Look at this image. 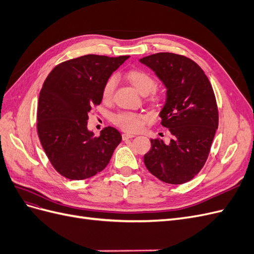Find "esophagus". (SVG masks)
I'll use <instances>...</instances> for the list:
<instances>
[{
    "instance_id": "esophagus-1",
    "label": "esophagus",
    "mask_w": 254,
    "mask_h": 254,
    "mask_svg": "<svg viewBox=\"0 0 254 254\" xmlns=\"http://www.w3.org/2000/svg\"><path fill=\"white\" fill-rule=\"evenodd\" d=\"M122 137H123V140L132 139V137H134V134H131V133H123V134H122Z\"/></svg>"
}]
</instances>
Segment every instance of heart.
<instances>
[{"mask_svg": "<svg viewBox=\"0 0 254 254\" xmlns=\"http://www.w3.org/2000/svg\"><path fill=\"white\" fill-rule=\"evenodd\" d=\"M127 78L131 82L132 86L143 95L150 93L156 86V80L152 77V75L144 70H141V68H135V70L130 71L127 74ZM115 86H117V76L111 75L105 81L102 89V98L104 102L111 101ZM152 97L155 99L159 98L156 92H153ZM113 122L115 125L126 130V131L135 132L143 128L145 123L147 122V117L141 113L123 111L114 115Z\"/></svg>", "mask_w": 254, "mask_h": 254, "instance_id": "heart-1", "label": "heart"}]
</instances>
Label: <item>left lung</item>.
Listing matches in <instances>:
<instances>
[{"mask_svg": "<svg viewBox=\"0 0 254 254\" xmlns=\"http://www.w3.org/2000/svg\"><path fill=\"white\" fill-rule=\"evenodd\" d=\"M164 83L166 102L161 125L172 134L170 143L151 139L144 156L147 170L161 181L182 184L201 171L218 128V109L211 82L191 59L157 53L140 59Z\"/></svg>", "mask_w": 254, "mask_h": 254, "instance_id": "obj_1", "label": "left lung"}]
</instances>
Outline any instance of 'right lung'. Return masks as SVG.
<instances>
[{"mask_svg":"<svg viewBox=\"0 0 254 254\" xmlns=\"http://www.w3.org/2000/svg\"><path fill=\"white\" fill-rule=\"evenodd\" d=\"M129 56L84 55L53 68L39 95L37 131L53 167L71 180L95 176L122 141L113 127L101 135L87 128L88 113L102 103L105 81Z\"/></svg>","mask_w":254,"mask_h":254,"instance_id":"add662e5","label":"right lung"}]
</instances>
